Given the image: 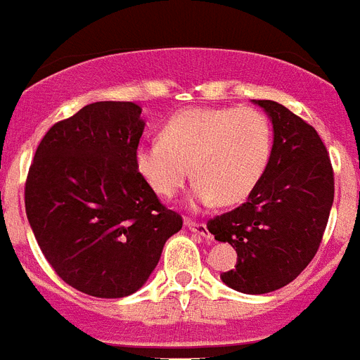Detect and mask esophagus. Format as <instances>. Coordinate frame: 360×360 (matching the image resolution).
I'll list each match as a JSON object with an SVG mask.
<instances>
[{
    "mask_svg": "<svg viewBox=\"0 0 360 360\" xmlns=\"http://www.w3.org/2000/svg\"><path fill=\"white\" fill-rule=\"evenodd\" d=\"M185 226L186 229H190L192 232H195V234H199L201 238H205V240H212V234L208 232L205 223H195L192 221V219H185Z\"/></svg>",
    "mask_w": 360,
    "mask_h": 360,
    "instance_id": "obj_1",
    "label": "esophagus"
}]
</instances>
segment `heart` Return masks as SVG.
Segmentation results:
<instances>
[{
  "instance_id": "heart-1",
  "label": "heart",
  "mask_w": 360,
  "mask_h": 360,
  "mask_svg": "<svg viewBox=\"0 0 360 360\" xmlns=\"http://www.w3.org/2000/svg\"><path fill=\"white\" fill-rule=\"evenodd\" d=\"M273 157V128L255 108H188L175 113L162 137L141 143L135 168L161 198H174L192 172L188 205L245 201ZM191 170H188V166Z\"/></svg>"
}]
</instances>
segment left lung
<instances>
[{
    "mask_svg": "<svg viewBox=\"0 0 360 360\" xmlns=\"http://www.w3.org/2000/svg\"><path fill=\"white\" fill-rule=\"evenodd\" d=\"M273 124V157L241 207L208 221L238 252L221 282L245 295L288 285L319 250L333 205V168L316 129L274 101H252Z\"/></svg>",
    "mask_w": 360,
    "mask_h": 360,
    "instance_id": "left-lung-1",
    "label": "left lung"
}]
</instances>
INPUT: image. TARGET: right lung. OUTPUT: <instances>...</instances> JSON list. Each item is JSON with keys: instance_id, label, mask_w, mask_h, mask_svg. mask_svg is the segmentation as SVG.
<instances>
[{"instance_id": "obj_1", "label": "right lung", "mask_w": 360, "mask_h": 360, "mask_svg": "<svg viewBox=\"0 0 360 360\" xmlns=\"http://www.w3.org/2000/svg\"><path fill=\"white\" fill-rule=\"evenodd\" d=\"M141 113L135 102L86 105L45 134L27 175V219L41 252L91 297L139 291L183 226L135 168Z\"/></svg>"}]
</instances>
